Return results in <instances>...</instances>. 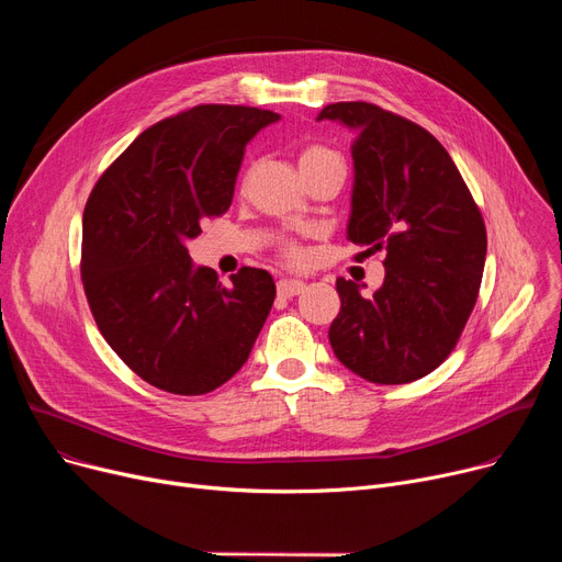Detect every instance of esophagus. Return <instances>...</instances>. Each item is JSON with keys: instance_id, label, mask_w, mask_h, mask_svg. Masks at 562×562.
<instances>
[{"instance_id": "obj_1", "label": "esophagus", "mask_w": 562, "mask_h": 562, "mask_svg": "<svg viewBox=\"0 0 562 562\" xmlns=\"http://www.w3.org/2000/svg\"><path fill=\"white\" fill-rule=\"evenodd\" d=\"M305 289V282L303 280H278V293L282 299H293L299 296V293Z\"/></svg>"}]
</instances>
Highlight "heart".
<instances>
[{"instance_id":"heart-1","label":"heart","mask_w":562,"mask_h":562,"mask_svg":"<svg viewBox=\"0 0 562 562\" xmlns=\"http://www.w3.org/2000/svg\"><path fill=\"white\" fill-rule=\"evenodd\" d=\"M299 164H301V170H314V168H323V166H333V164H339L344 166L339 153L330 150V147L326 145H318V143H312V145H305L301 150V157H299ZM280 257L289 263H301L303 261V248L291 241V239H284L280 244Z\"/></svg>"}]
</instances>
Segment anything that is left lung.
Returning a JSON list of instances; mask_svg holds the SVG:
<instances>
[{"mask_svg": "<svg viewBox=\"0 0 562 562\" xmlns=\"http://www.w3.org/2000/svg\"><path fill=\"white\" fill-rule=\"evenodd\" d=\"M352 130L348 239L385 250V282L364 299L339 278L330 326L337 360L378 385L435 371L456 348L476 305L487 252L479 204L451 155L428 130L371 102L318 113Z\"/></svg>", "mask_w": 562, "mask_h": 562, "instance_id": "left-lung-1", "label": "left lung"}]
</instances>
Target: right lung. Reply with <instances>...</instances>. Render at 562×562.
Instances as JSON below:
<instances>
[{
    "mask_svg": "<svg viewBox=\"0 0 562 562\" xmlns=\"http://www.w3.org/2000/svg\"><path fill=\"white\" fill-rule=\"evenodd\" d=\"M269 109L198 104L147 127L83 206L81 282L106 344L153 387L200 396L239 371L276 301V282L244 266L223 286L193 269L187 241L234 195L246 143Z\"/></svg>",
    "mask_w": 562,
    "mask_h": 562,
    "instance_id": "add662e5",
    "label": "right lung"
}]
</instances>
